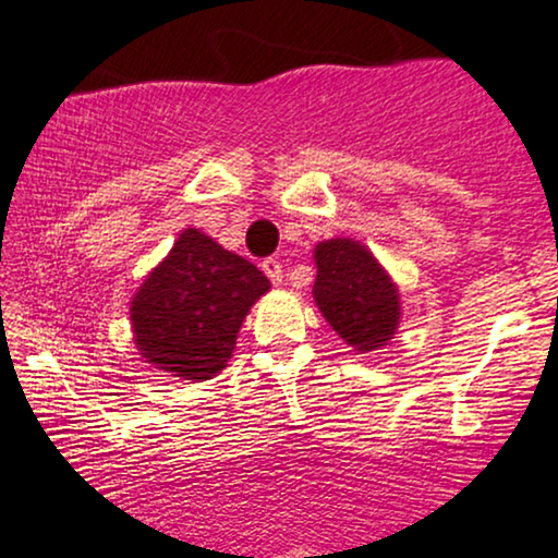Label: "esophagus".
Returning <instances> with one entry per match:
<instances>
[{
  "mask_svg": "<svg viewBox=\"0 0 558 558\" xmlns=\"http://www.w3.org/2000/svg\"><path fill=\"white\" fill-rule=\"evenodd\" d=\"M260 268H264V274L274 281V284H281V279H284V266H281V260L266 258L264 264H260Z\"/></svg>",
  "mask_w": 558,
  "mask_h": 558,
  "instance_id": "esophagus-1",
  "label": "esophagus"
}]
</instances>
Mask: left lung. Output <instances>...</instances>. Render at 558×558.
<instances>
[{
    "mask_svg": "<svg viewBox=\"0 0 558 558\" xmlns=\"http://www.w3.org/2000/svg\"><path fill=\"white\" fill-rule=\"evenodd\" d=\"M313 260L318 268L313 300L320 316L360 355L384 350L402 320V300L397 281L368 245L352 238L324 240Z\"/></svg>",
    "mask_w": 558,
    "mask_h": 558,
    "instance_id": "left-lung-1",
    "label": "left lung"
}]
</instances>
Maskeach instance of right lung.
Masks as SVG:
<instances>
[{"label":"right lung","mask_w":558,"mask_h":558,"mask_svg":"<svg viewBox=\"0 0 558 558\" xmlns=\"http://www.w3.org/2000/svg\"><path fill=\"white\" fill-rule=\"evenodd\" d=\"M268 290L251 260L187 227L130 300L137 355L182 381H208L227 368L242 320Z\"/></svg>","instance_id":"1"}]
</instances>
